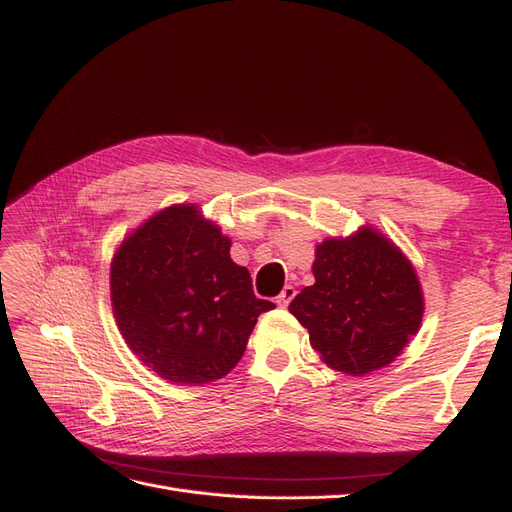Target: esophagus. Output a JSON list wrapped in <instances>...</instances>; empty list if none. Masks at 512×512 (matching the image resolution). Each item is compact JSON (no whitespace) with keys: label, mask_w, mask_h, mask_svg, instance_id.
Wrapping results in <instances>:
<instances>
[{"label":"esophagus","mask_w":512,"mask_h":512,"mask_svg":"<svg viewBox=\"0 0 512 512\" xmlns=\"http://www.w3.org/2000/svg\"><path fill=\"white\" fill-rule=\"evenodd\" d=\"M294 294H297V290H294L292 286H284V290L275 297V303L280 307H288V303L294 299Z\"/></svg>","instance_id":"34e87169"}]
</instances>
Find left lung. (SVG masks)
<instances>
[{
	"label": "left lung",
	"instance_id": "8db88e82",
	"mask_svg": "<svg viewBox=\"0 0 512 512\" xmlns=\"http://www.w3.org/2000/svg\"><path fill=\"white\" fill-rule=\"evenodd\" d=\"M314 286H305L290 312L329 367L363 376L395 361L416 335L423 294L410 262L374 230L318 245Z\"/></svg>",
	"mask_w": 512,
	"mask_h": 512
}]
</instances>
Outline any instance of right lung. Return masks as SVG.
<instances>
[{
    "mask_svg": "<svg viewBox=\"0 0 512 512\" xmlns=\"http://www.w3.org/2000/svg\"><path fill=\"white\" fill-rule=\"evenodd\" d=\"M111 299L128 346L179 384L226 376L258 316L275 307L230 260V239L190 205L160 211L121 243Z\"/></svg>",
    "mask_w": 512,
    "mask_h": 512,
    "instance_id": "add662e5",
    "label": "right lung"
}]
</instances>
